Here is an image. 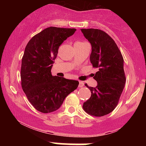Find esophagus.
Here are the masks:
<instances>
[{"label":"esophagus","instance_id":"1","mask_svg":"<svg viewBox=\"0 0 146 146\" xmlns=\"http://www.w3.org/2000/svg\"><path fill=\"white\" fill-rule=\"evenodd\" d=\"M84 86V84L83 83V82H79V88H82V87H83Z\"/></svg>","mask_w":146,"mask_h":146}]
</instances>
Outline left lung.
<instances>
[{"instance_id": "8db88e82", "label": "left lung", "mask_w": 146, "mask_h": 146, "mask_svg": "<svg viewBox=\"0 0 146 146\" xmlns=\"http://www.w3.org/2000/svg\"><path fill=\"white\" fill-rule=\"evenodd\" d=\"M91 44L90 61L98 72L93 74L98 82L96 87H88L90 98L83 104L87 113L95 117L111 113L118 104L125 84L123 59L113 38L97 29H81Z\"/></svg>"}]
</instances>
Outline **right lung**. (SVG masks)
<instances>
[{
  "label": "right lung",
  "instance_id": "right-lung-1",
  "mask_svg": "<svg viewBox=\"0 0 146 146\" xmlns=\"http://www.w3.org/2000/svg\"><path fill=\"white\" fill-rule=\"evenodd\" d=\"M75 31L50 27L33 36L25 47L21 64L22 88L30 103L41 113L56 111L78 88L77 80L51 73L60 44Z\"/></svg>",
  "mask_w": 146,
  "mask_h": 146
}]
</instances>
